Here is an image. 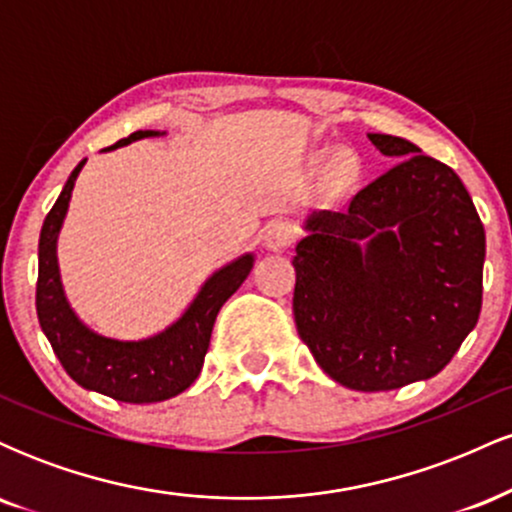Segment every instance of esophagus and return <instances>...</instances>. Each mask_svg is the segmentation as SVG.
<instances>
[{"label":"esophagus","mask_w":512,"mask_h":512,"mask_svg":"<svg viewBox=\"0 0 512 512\" xmlns=\"http://www.w3.org/2000/svg\"><path fill=\"white\" fill-rule=\"evenodd\" d=\"M296 236V226L286 219H276L264 228V243H267L269 250H286L296 240Z\"/></svg>","instance_id":"1"}]
</instances>
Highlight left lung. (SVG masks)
I'll return each mask as SVG.
<instances>
[{"label": "left lung", "mask_w": 512, "mask_h": 512, "mask_svg": "<svg viewBox=\"0 0 512 512\" xmlns=\"http://www.w3.org/2000/svg\"><path fill=\"white\" fill-rule=\"evenodd\" d=\"M368 139L404 161L305 223L293 317L332 380L383 392L433 378L474 330L486 236L455 170L402 137Z\"/></svg>", "instance_id": "left-lung-1"}]
</instances>
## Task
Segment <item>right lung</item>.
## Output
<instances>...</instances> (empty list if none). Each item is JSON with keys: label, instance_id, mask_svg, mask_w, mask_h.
Returning a JSON list of instances; mask_svg holds the SVG:
<instances>
[{"label": "right lung", "instance_id": "add662e5", "mask_svg": "<svg viewBox=\"0 0 512 512\" xmlns=\"http://www.w3.org/2000/svg\"><path fill=\"white\" fill-rule=\"evenodd\" d=\"M154 134L158 132L139 129L110 149L154 137ZM84 163L86 161H81L72 170L40 231L38 284H35V310H38L40 327L52 344L55 356L60 358L62 368L81 387L101 392L117 402H163V399L180 395L197 380L204 356H207L216 315L221 305L248 279L255 260L252 255H243L240 260L219 269L202 286L187 313L156 337L142 339V342H117V339L91 332L69 308L62 291L60 267H57V236H60L64 214L72 199L74 180Z\"/></svg>", "mask_w": 512, "mask_h": 512}]
</instances>
